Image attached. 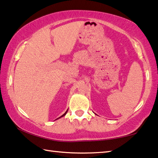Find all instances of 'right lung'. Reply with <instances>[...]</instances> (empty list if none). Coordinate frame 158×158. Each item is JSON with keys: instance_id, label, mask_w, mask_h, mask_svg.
Returning a JSON list of instances; mask_svg holds the SVG:
<instances>
[{"instance_id": "add662e5", "label": "right lung", "mask_w": 158, "mask_h": 158, "mask_svg": "<svg viewBox=\"0 0 158 158\" xmlns=\"http://www.w3.org/2000/svg\"><path fill=\"white\" fill-rule=\"evenodd\" d=\"M67 111H66L65 112H64V113L63 114H62L61 117H59V118H60V117H64V115H65V114H67ZM57 119H58V118H57Z\"/></svg>"}]
</instances>
